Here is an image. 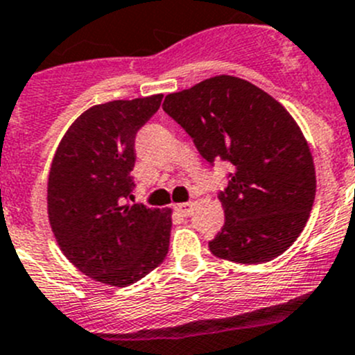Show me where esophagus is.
<instances>
[{
  "label": "esophagus",
  "mask_w": 355,
  "mask_h": 355,
  "mask_svg": "<svg viewBox=\"0 0 355 355\" xmlns=\"http://www.w3.org/2000/svg\"><path fill=\"white\" fill-rule=\"evenodd\" d=\"M174 209L180 212L181 216H190L191 209H193V204H191V202H184V204H175Z\"/></svg>",
  "instance_id": "obj_1"
}]
</instances>
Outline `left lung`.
<instances>
[{
    "instance_id": "1",
    "label": "left lung",
    "mask_w": 355,
    "mask_h": 355,
    "mask_svg": "<svg viewBox=\"0 0 355 355\" xmlns=\"http://www.w3.org/2000/svg\"><path fill=\"white\" fill-rule=\"evenodd\" d=\"M165 113L209 162L232 164L218 198L225 225L214 256L258 265L289 249L309 221L315 167L302 129L279 101L248 80L218 74L165 96Z\"/></svg>"
}]
</instances>
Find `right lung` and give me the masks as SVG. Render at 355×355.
<instances>
[{"mask_svg": "<svg viewBox=\"0 0 355 355\" xmlns=\"http://www.w3.org/2000/svg\"><path fill=\"white\" fill-rule=\"evenodd\" d=\"M162 97L89 107L71 123L50 165L46 207L60 251L80 272L114 288L143 279L168 251L172 209L129 202L136 134Z\"/></svg>", "mask_w": 355, "mask_h": 355, "instance_id": "obj_1", "label": "right lung"}]
</instances>
